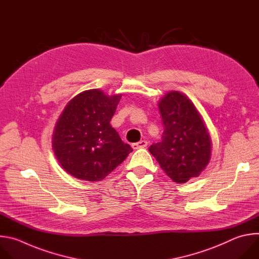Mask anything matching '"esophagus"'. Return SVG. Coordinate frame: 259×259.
Returning <instances> with one entry per match:
<instances>
[{"label":"esophagus","instance_id":"1","mask_svg":"<svg viewBox=\"0 0 259 259\" xmlns=\"http://www.w3.org/2000/svg\"><path fill=\"white\" fill-rule=\"evenodd\" d=\"M147 145H148V142L147 141H140V142H138V143H134L133 145H132V147H133V149H142V148H145V147H147Z\"/></svg>","mask_w":259,"mask_h":259}]
</instances>
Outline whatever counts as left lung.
Wrapping results in <instances>:
<instances>
[{
  "label": "left lung",
  "instance_id": "1",
  "mask_svg": "<svg viewBox=\"0 0 259 259\" xmlns=\"http://www.w3.org/2000/svg\"><path fill=\"white\" fill-rule=\"evenodd\" d=\"M164 124L162 141L150 146L162 170L178 184L197 178L211 158L212 141L194 103L183 93L171 91L158 102Z\"/></svg>",
  "mask_w": 259,
  "mask_h": 259
}]
</instances>
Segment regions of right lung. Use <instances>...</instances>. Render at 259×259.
I'll use <instances>...</instances> for the list:
<instances>
[{
	"instance_id": "add662e5",
	"label": "right lung",
	"mask_w": 259,
	"mask_h": 259,
	"mask_svg": "<svg viewBox=\"0 0 259 259\" xmlns=\"http://www.w3.org/2000/svg\"><path fill=\"white\" fill-rule=\"evenodd\" d=\"M121 96L93 89L67 103L52 135V149L67 174L82 181H102L133 151L110 124Z\"/></svg>"
}]
</instances>
